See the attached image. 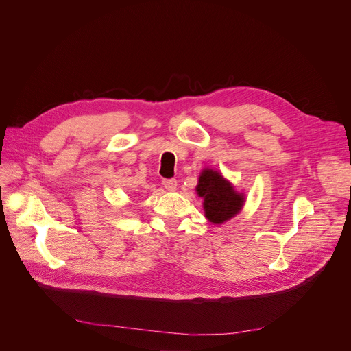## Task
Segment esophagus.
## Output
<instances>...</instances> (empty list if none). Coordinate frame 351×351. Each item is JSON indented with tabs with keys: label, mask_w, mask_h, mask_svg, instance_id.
Returning a JSON list of instances; mask_svg holds the SVG:
<instances>
[{
	"label": "esophagus",
	"mask_w": 351,
	"mask_h": 351,
	"mask_svg": "<svg viewBox=\"0 0 351 351\" xmlns=\"http://www.w3.org/2000/svg\"><path fill=\"white\" fill-rule=\"evenodd\" d=\"M162 184H163V188H165L169 192H173L178 188V182L175 179H165L162 182Z\"/></svg>",
	"instance_id": "obj_1"
}]
</instances>
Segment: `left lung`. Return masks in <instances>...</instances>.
Masks as SVG:
<instances>
[{
  "instance_id": "left-lung-1",
  "label": "left lung",
  "mask_w": 351,
  "mask_h": 351,
  "mask_svg": "<svg viewBox=\"0 0 351 351\" xmlns=\"http://www.w3.org/2000/svg\"><path fill=\"white\" fill-rule=\"evenodd\" d=\"M196 193L203 199L204 217L217 226L236 217L245 203V195L236 191L220 171L212 168H204L200 172Z\"/></svg>"
}]
</instances>
